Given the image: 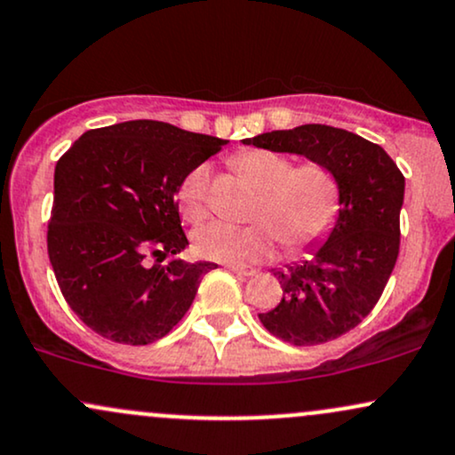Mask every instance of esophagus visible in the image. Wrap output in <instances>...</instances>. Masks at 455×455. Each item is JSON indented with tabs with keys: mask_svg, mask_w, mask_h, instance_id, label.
<instances>
[{
	"mask_svg": "<svg viewBox=\"0 0 455 455\" xmlns=\"http://www.w3.org/2000/svg\"><path fill=\"white\" fill-rule=\"evenodd\" d=\"M228 268L232 270V273L241 275V277H253V275H255V268H249V267H236V264H228Z\"/></svg>",
	"mask_w": 455,
	"mask_h": 455,
	"instance_id": "34e87169",
	"label": "esophagus"
}]
</instances>
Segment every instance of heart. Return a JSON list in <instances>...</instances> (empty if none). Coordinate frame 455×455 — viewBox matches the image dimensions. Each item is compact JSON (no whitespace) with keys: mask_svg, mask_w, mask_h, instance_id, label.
<instances>
[{"mask_svg":"<svg viewBox=\"0 0 455 455\" xmlns=\"http://www.w3.org/2000/svg\"><path fill=\"white\" fill-rule=\"evenodd\" d=\"M234 167L262 191L253 212L255 223L212 221L197 228L193 244L202 258L247 267L273 258L279 243L296 253L333 229L339 217V185L323 163L294 165L282 152L249 150L234 159ZM208 182L206 165H197L182 180L178 204L188 221H202L211 211Z\"/></svg>","mask_w":455,"mask_h":455,"instance_id":"obj_1","label":"heart"}]
</instances>
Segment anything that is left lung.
I'll use <instances>...</instances> for the list:
<instances>
[{
	"label": "left lung",
	"instance_id": "8db88e82",
	"mask_svg": "<svg viewBox=\"0 0 455 455\" xmlns=\"http://www.w3.org/2000/svg\"><path fill=\"white\" fill-rule=\"evenodd\" d=\"M303 155L329 167L339 185V217L309 259L275 270L283 296L259 314L275 338L315 346L348 333L379 303L400 253L404 176L379 144L326 124H303L243 140Z\"/></svg>",
	"mask_w": 455,
	"mask_h": 455
}]
</instances>
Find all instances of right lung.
<instances>
[{
    "label": "right lung",
    "instance_id": "right-lung-1",
    "mask_svg": "<svg viewBox=\"0 0 455 455\" xmlns=\"http://www.w3.org/2000/svg\"><path fill=\"white\" fill-rule=\"evenodd\" d=\"M226 144L167 122L131 120L84 132L60 156L49 259L66 303L94 333L146 346L191 307L217 264L176 258L188 244L176 193Z\"/></svg>",
    "mask_w": 455,
    "mask_h": 455
}]
</instances>
